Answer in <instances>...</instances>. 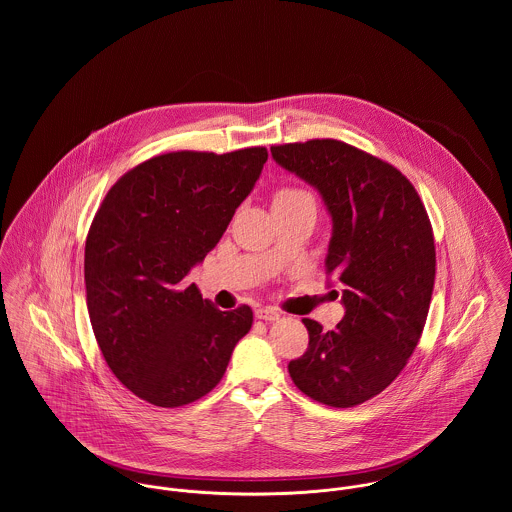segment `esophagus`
<instances>
[{"instance_id":"1","label":"esophagus","mask_w":512,"mask_h":512,"mask_svg":"<svg viewBox=\"0 0 512 512\" xmlns=\"http://www.w3.org/2000/svg\"><path fill=\"white\" fill-rule=\"evenodd\" d=\"M256 317L262 321H278L280 311L274 307H260V309H256Z\"/></svg>"}]
</instances>
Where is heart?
Wrapping results in <instances>:
<instances>
[{"label":"heart","instance_id":"obj_1","mask_svg":"<svg viewBox=\"0 0 512 512\" xmlns=\"http://www.w3.org/2000/svg\"><path fill=\"white\" fill-rule=\"evenodd\" d=\"M309 197V193H305L303 189H295V187H282L274 193L272 197V207H280V205H288L297 199H305Z\"/></svg>","mask_w":512,"mask_h":512}]
</instances>
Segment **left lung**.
Returning <instances> with one entry per match:
<instances>
[{"label": "left lung", "instance_id": "8db88e82", "mask_svg": "<svg viewBox=\"0 0 512 512\" xmlns=\"http://www.w3.org/2000/svg\"><path fill=\"white\" fill-rule=\"evenodd\" d=\"M270 151L325 201L333 219L325 270L341 282L345 305L333 331L303 319L309 345L288 370L309 398L353 408L392 384L422 337L436 280L432 222L414 185L359 147L327 138Z\"/></svg>", "mask_w": 512, "mask_h": 512}]
</instances>
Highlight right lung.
Masks as SVG:
<instances>
[{"mask_svg":"<svg viewBox=\"0 0 512 512\" xmlns=\"http://www.w3.org/2000/svg\"><path fill=\"white\" fill-rule=\"evenodd\" d=\"M268 159L266 147L161 153L106 193L84 248L86 305L106 365L138 398L177 408L209 394L252 309L220 311L187 286Z\"/></svg>","mask_w":512,"mask_h":512,"instance_id":"1","label":"right lung"}]
</instances>
